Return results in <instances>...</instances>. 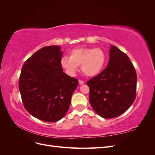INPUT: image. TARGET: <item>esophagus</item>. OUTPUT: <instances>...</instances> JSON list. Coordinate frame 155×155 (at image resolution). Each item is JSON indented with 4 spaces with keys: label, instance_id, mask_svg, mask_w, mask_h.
I'll return each mask as SVG.
<instances>
[{
    "label": "esophagus",
    "instance_id": "34e87169",
    "mask_svg": "<svg viewBox=\"0 0 155 155\" xmlns=\"http://www.w3.org/2000/svg\"><path fill=\"white\" fill-rule=\"evenodd\" d=\"M79 85H83L84 81L82 80H79Z\"/></svg>",
    "mask_w": 155,
    "mask_h": 155
}]
</instances>
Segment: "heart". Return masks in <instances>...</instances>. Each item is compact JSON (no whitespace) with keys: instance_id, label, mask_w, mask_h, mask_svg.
I'll return each mask as SVG.
<instances>
[{"instance_id":"1","label":"heart","mask_w":155,"mask_h":155,"mask_svg":"<svg viewBox=\"0 0 155 155\" xmlns=\"http://www.w3.org/2000/svg\"><path fill=\"white\" fill-rule=\"evenodd\" d=\"M106 62V54L100 48H78L73 49L70 57H63L61 64L67 72L74 76L81 65V71L87 76L94 77L99 74Z\"/></svg>"}]
</instances>
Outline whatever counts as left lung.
<instances>
[{
	"instance_id": "obj_1",
	"label": "left lung",
	"mask_w": 155,
	"mask_h": 155,
	"mask_svg": "<svg viewBox=\"0 0 155 155\" xmlns=\"http://www.w3.org/2000/svg\"><path fill=\"white\" fill-rule=\"evenodd\" d=\"M137 76L129 58L110 46L107 68L87 82L92 109L104 118H116L134 101Z\"/></svg>"
}]
</instances>
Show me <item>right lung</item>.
Instances as JSON below:
<instances>
[{"instance_id":"right-lung-1","label":"right lung","mask_w":155,"mask_h":155,"mask_svg":"<svg viewBox=\"0 0 155 155\" xmlns=\"http://www.w3.org/2000/svg\"><path fill=\"white\" fill-rule=\"evenodd\" d=\"M59 46H45L23 64L18 81L25 109L35 118L55 122L67 112L78 80L63 72Z\"/></svg>"}]
</instances>
